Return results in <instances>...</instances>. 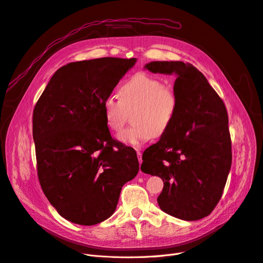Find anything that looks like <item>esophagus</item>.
Listing matches in <instances>:
<instances>
[{"label":"esophagus","mask_w":263,"mask_h":263,"mask_svg":"<svg viewBox=\"0 0 263 263\" xmlns=\"http://www.w3.org/2000/svg\"><path fill=\"white\" fill-rule=\"evenodd\" d=\"M137 155H138V159H139V163L141 164V163H142V153H141L140 151H138Z\"/></svg>","instance_id":"1"}]
</instances>
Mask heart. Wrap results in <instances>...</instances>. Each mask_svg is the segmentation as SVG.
<instances>
[{
  "label": "heart",
  "instance_id": "obj_1",
  "mask_svg": "<svg viewBox=\"0 0 263 263\" xmlns=\"http://www.w3.org/2000/svg\"><path fill=\"white\" fill-rule=\"evenodd\" d=\"M119 100L105 99L103 114L106 127L112 133L123 128L127 114H132L133 127L118 135L125 144L141 146L156 136L164 135L172 126L178 110L175 89L159 78L139 73L119 86Z\"/></svg>",
  "mask_w": 263,
  "mask_h": 263
}]
</instances>
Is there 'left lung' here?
<instances>
[{
	"instance_id": "left-lung-1",
	"label": "left lung",
	"mask_w": 263,
	"mask_h": 263,
	"mask_svg": "<svg viewBox=\"0 0 263 263\" xmlns=\"http://www.w3.org/2000/svg\"><path fill=\"white\" fill-rule=\"evenodd\" d=\"M144 67L176 73L179 104L172 126L143 153L141 171L163 180L157 199L163 212L186 221L202 219L218 204L232 165L226 105L190 63L155 61Z\"/></svg>"
}]
</instances>
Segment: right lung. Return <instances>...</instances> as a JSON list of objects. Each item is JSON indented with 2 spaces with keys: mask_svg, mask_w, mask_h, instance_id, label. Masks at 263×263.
<instances>
[{
  "mask_svg": "<svg viewBox=\"0 0 263 263\" xmlns=\"http://www.w3.org/2000/svg\"><path fill=\"white\" fill-rule=\"evenodd\" d=\"M136 58H100L59 68L32 115L37 177L57 212L93 226L116 211L139 172L136 152L111 138L103 103Z\"/></svg>",
  "mask_w": 263,
  "mask_h": 263,
  "instance_id": "add662e5",
  "label": "right lung"
}]
</instances>
